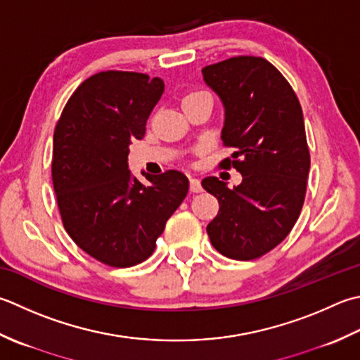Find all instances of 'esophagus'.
Segmentation results:
<instances>
[{
    "instance_id": "1",
    "label": "esophagus",
    "mask_w": 360,
    "mask_h": 360,
    "mask_svg": "<svg viewBox=\"0 0 360 360\" xmlns=\"http://www.w3.org/2000/svg\"><path fill=\"white\" fill-rule=\"evenodd\" d=\"M201 190H202V187H201V182H200V179H196V178H190V192L198 193V192H201Z\"/></svg>"
}]
</instances>
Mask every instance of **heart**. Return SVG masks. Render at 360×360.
<instances>
[{"mask_svg": "<svg viewBox=\"0 0 360 360\" xmlns=\"http://www.w3.org/2000/svg\"><path fill=\"white\" fill-rule=\"evenodd\" d=\"M200 95H204V91H190V94H187L184 96V100H188V98H195V96H200ZM182 100V101H184Z\"/></svg>", "mask_w": 360, "mask_h": 360, "instance_id": "b5f03b06", "label": "heart"}]
</instances>
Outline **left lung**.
Segmentation results:
<instances>
[{
	"instance_id": "left-lung-1",
	"label": "left lung",
	"mask_w": 360,
	"mask_h": 360,
	"mask_svg": "<svg viewBox=\"0 0 360 360\" xmlns=\"http://www.w3.org/2000/svg\"><path fill=\"white\" fill-rule=\"evenodd\" d=\"M202 79L224 108L221 140L234 148L242 182L229 188L215 176L201 181L220 204L207 224L214 248L236 260L271 251L297 223L311 156L297 95L269 60L238 56L202 68Z\"/></svg>"
}]
</instances>
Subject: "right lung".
I'll return each instance as SVG.
<instances>
[{
	"label": "right lung",
	"instance_id": "1",
	"mask_svg": "<svg viewBox=\"0 0 360 360\" xmlns=\"http://www.w3.org/2000/svg\"><path fill=\"white\" fill-rule=\"evenodd\" d=\"M160 77L101 72L84 81L62 110L53 137V186L63 228L100 262L126 269L156 248L188 192L184 173L132 176L128 153L164 94Z\"/></svg>",
	"mask_w": 360,
	"mask_h": 360
}]
</instances>
